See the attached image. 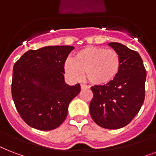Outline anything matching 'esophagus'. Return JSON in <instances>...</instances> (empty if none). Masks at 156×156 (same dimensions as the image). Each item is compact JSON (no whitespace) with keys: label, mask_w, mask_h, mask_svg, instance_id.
<instances>
[{"label":"esophagus","mask_w":156,"mask_h":156,"mask_svg":"<svg viewBox=\"0 0 156 156\" xmlns=\"http://www.w3.org/2000/svg\"><path fill=\"white\" fill-rule=\"evenodd\" d=\"M87 88H89L87 86L84 85V84H83V83L81 84V89H82V90H83V89H87Z\"/></svg>","instance_id":"1"}]
</instances>
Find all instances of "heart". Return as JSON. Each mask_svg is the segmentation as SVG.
Here are the masks:
<instances>
[{"label":"heart","mask_w":156,"mask_h":156,"mask_svg":"<svg viewBox=\"0 0 156 156\" xmlns=\"http://www.w3.org/2000/svg\"><path fill=\"white\" fill-rule=\"evenodd\" d=\"M121 59L113 49L88 46L73 55L72 61H66L65 71L73 80L84 77L92 85H105L113 80L120 69Z\"/></svg>","instance_id":"obj_1"}]
</instances>
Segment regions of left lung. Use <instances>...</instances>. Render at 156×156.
<instances>
[{"instance_id":"left-lung-1","label":"left lung","mask_w":156,"mask_h":156,"mask_svg":"<svg viewBox=\"0 0 156 156\" xmlns=\"http://www.w3.org/2000/svg\"><path fill=\"white\" fill-rule=\"evenodd\" d=\"M120 56L117 75L106 85L91 87L90 114L98 126L117 129L138 114L145 99L147 72L140 55L120 43L108 44Z\"/></svg>"}]
</instances>
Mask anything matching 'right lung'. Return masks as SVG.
Instances as JSON below:
<instances>
[{"label":"right lung","instance_id":"right-lung-1","mask_svg":"<svg viewBox=\"0 0 156 156\" xmlns=\"http://www.w3.org/2000/svg\"><path fill=\"white\" fill-rule=\"evenodd\" d=\"M73 46H47L29 50L13 66L12 97L23 120L32 128L52 130L66 120L80 84L69 86L64 65Z\"/></svg>","mask_w":156,"mask_h":156}]
</instances>
